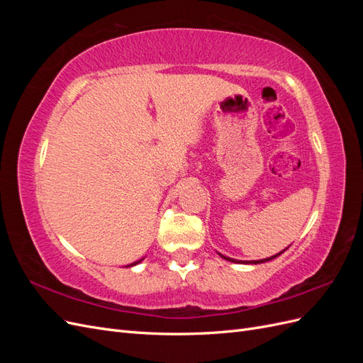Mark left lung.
<instances>
[{"instance_id": "8db88e82", "label": "left lung", "mask_w": 363, "mask_h": 363, "mask_svg": "<svg viewBox=\"0 0 363 363\" xmlns=\"http://www.w3.org/2000/svg\"><path fill=\"white\" fill-rule=\"evenodd\" d=\"M286 250H288V248H284L283 251L277 252V255H274V256H271V257H267V259H260V260H236V259H232V257H227V256L221 255V252H218V255H219V256H221L223 259H225V260H228V262H233V263H244V265H245V263H247V265H248V263H252V265H257V263H263V262H269V260H272V259H276L277 256H280V255H281V252H284V251H286Z\"/></svg>"}]
</instances>
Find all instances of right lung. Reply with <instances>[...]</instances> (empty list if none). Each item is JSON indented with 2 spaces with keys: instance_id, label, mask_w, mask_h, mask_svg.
Instances as JSON below:
<instances>
[{
  "instance_id": "right-lung-1",
  "label": "right lung",
  "mask_w": 363,
  "mask_h": 363,
  "mask_svg": "<svg viewBox=\"0 0 363 363\" xmlns=\"http://www.w3.org/2000/svg\"><path fill=\"white\" fill-rule=\"evenodd\" d=\"M142 260H144V259H140V260H138V262H133V263H130V265H127V267H128V268H130V267H135V265H138V263H139V262H142Z\"/></svg>"
}]
</instances>
